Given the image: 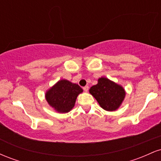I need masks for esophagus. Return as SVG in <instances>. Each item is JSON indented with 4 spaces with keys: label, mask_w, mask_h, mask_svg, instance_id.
I'll return each mask as SVG.
<instances>
[{
    "label": "esophagus",
    "mask_w": 161,
    "mask_h": 161,
    "mask_svg": "<svg viewBox=\"0 0 161 161\" xmlns=\"http://www.w3.org/2000/svg\"><path fill=\"white\" fill-rule=\"evenodd\" d=\"M83 90H84V92H88V86H86L83 87Z\"/></svg>",
    "instance_id": "esophagus-1"
}]
</instances>
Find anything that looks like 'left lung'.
I'll list each match as a JSON object with an SVG mask.
<instances>
[{
    "instance_id": "left-lung-1",
    "label": "left lung",
    "mask_w": 161,
    "mask_h": 161,
    "mask_svg": "<svg viewBox=\"0 0 161 161\" xmlns=\"http://www.w3.org/2000/svg\"><path fill=\"white\" fill-rule=\"evenodd\" d=\"M89 93L97 100L101 108L107 111L117 110L125 97L123 87L106 77L99 78L97 84L90 88Z\"/></svg>"
}]
</instances>
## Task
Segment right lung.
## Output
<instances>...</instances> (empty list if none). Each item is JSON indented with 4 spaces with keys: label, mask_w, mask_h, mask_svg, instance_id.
<instances>
[{
    "label": "right lung",
    "mask_w": 161,
    "mask_h": 161,
    "mask_svg": "<svg viewBox=\"0 0 161 161\" xmlns=\"http://www.w3.org/2000/svg\"><path fill=\"white\" fill-rule=\"evenodd\" d=\"M83 92L78 84L60 79L45 92V99L50 107L60 114H66L74 108L79 94Z\"/></svg>",
    "instance_id": "1"
}]
</instances>
